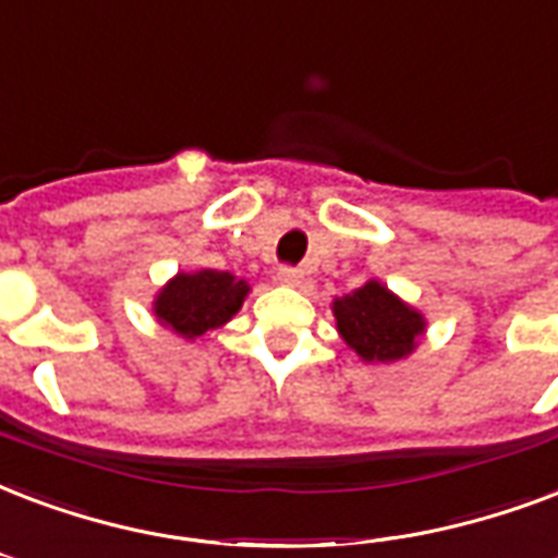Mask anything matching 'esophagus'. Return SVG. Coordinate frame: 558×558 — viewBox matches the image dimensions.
<instances>
[{
    "label": "esophagus",
    "instance_id": "34e87169",
    "mask_svg": "<svg viewBox=\"0 0 558 558\" xmlns=\"http://www.w3.org/2000/svg\"><path fill=\"white\" fill-rule=\"evenodd\" d=\"M278 280L283 287H301L304 283V271L298 269V266H280Z\"/></svg>",
    "mask_w": 558,
    "mask_h": 558
}]
</instances>
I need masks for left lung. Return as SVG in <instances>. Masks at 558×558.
Segmentation results:
<instances>
[{
	"label": "left lung",
	"mask_w": 558,
	"mask_h": 558,
	"mask_svg": "<svg viewBox=\"0 0 558 558\" xmlns=\"http://www.w3.org/2000/svg\"><path fill=\"white\" fill-rule=\"evenodd\" d=\"M333 316L342 339L368 363L401 360L424 333L421 313L407 307L377 280H368L354 295L333 301Z\"/></svg>",
	"instance_id": "1"
}]
</instances>
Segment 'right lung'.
I'll list each match as a JSON object with an SVG mask.
<instances>
[{
    "mask_svg": "<svg viewBox=\"0 0 558 558\" xmlns=\"http://www.w3.org/2000/svg\"><path fill=\"white\" fill-rule=\"evenodd\" d=\"M245 292L248 283L233 278L231 271L202 269L195 275H178L157 295L155 316L178 336L195 339L225 325L242 307Z\"/></svg>",
    "mask_w": 558,
    "mask_h": 558,
    "instance_id": "right-lung-1",
    "label": "right lung"
}]
</instances>
